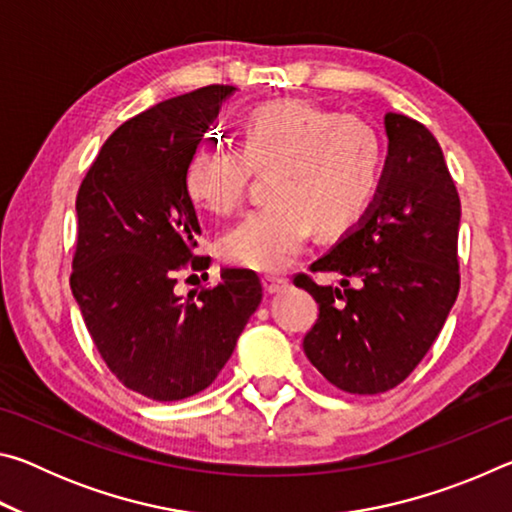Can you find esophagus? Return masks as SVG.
I'll use <instances>...</instances> for the list:
<instances>
[{
    "label": "esophagus",
    "instance_id": "34e87169",
    "mask_svg": "<svg viewBox=\"0 0 512 512\" xmlns=\"http://www.w3.org/2000/svg\"><path fill=\"white\" fill-rule=\"evenodd\" d=\"M262 284H264L266 293H277V291H282L284 287H287L289 280L284 275H264Z\"/></svg>",
    "mask_w": 512,
    "mask_h": 512
}]
</instances>
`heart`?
<instances>
[{
	"label": "heart",
	"mask_w": 512,
	"mask_h": 512,
	"mask_svg": "<svg viewBox=\"0 0 512 512\" xmlns=\"http://www.w3.org/2000/svg\"><path fill=\"white\" fill-rule=\"evenodd\" d=\"M271 173L273 201L221 239V257L255 271L293 262L314 228L339 237L363 221L384 176V140L366 117L280 99L248 112L239 146L201 144L189 155L185 189L198 207L237 212L255 173Z\"/></svg>",
	"instance_id": "obj_1"
}]
</instances>
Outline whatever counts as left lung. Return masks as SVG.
I'll return each mask as SVG.
<instances>
[{
    "label": "left lung",
    "instance_id": "1",
    "mask_svg": "<svg viewBox=\"0 0 512 512\" xmlns=\"http://www.w3.org/2000/svg\"><path fill=\"white\" fill-rule=\"evenodd\" d=\"M386 133L391 144L375 205L309 266L311 273H341L343 289L293 275L318 302L316 323L302 339L307 359L352 395L400 386L436 341L461 289V198L440 144L420 121L395 112L386 115Z\"/></svg>",
    "mask_w": 512,
    "mask_h": 512
}]
</instances>
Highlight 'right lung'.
I'll return each instance as SVG.
<instances>
[{"instance_id": "1", "label": "right lung", "mask_w": 512, "mask_h": 512, "mask_svg": "<svg viewBox=\"0 0 512 512\" xmlns=\"http://www.w3.org/2000/svg\"><path fill=\"white\" fill-rule=\"evenodd\" d=\"M232 85H205L155 103L112 133L76 196L69 287L94 348L121 384L178 402L219 377L262 300L248 268H225L214 287L183 300L180 271H203L201 223L185 167Z\"/></svg>"}]
</instances>
